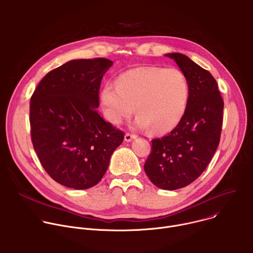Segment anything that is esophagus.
Listing matches in <instances>:
<instances>
[{"instance_id": "obj_1", "label": "esophagus", "mask_w": 253, "mask_h": 253, "mask_svg": "<svg viewBox=\"0 0 253 253\" xmlns=\"http://www.w3.org/2000/svg\"><path fill=\"white\" fill-rule=\"evenodd\" d=\"M135 138H137V135H135V134H130V133H126V134H125V137H124V139H125L126 142H130V141H132V140L135 139Z\"/></svg>"}]
</instances>
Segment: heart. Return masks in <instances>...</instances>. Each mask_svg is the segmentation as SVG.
<instances>
[{
  "instance_id": "heart-1",
  "label": "heart",
  "mask_w": 253,
  "mask_h": 253,
  "mask_svg": "<svg viewBox=\"0 0 253 253\" xmlns=\"http://www.w3.org/2000/svg\"><path fill=\"white\" fill-rule=\"evenodd\" d=\"M189 82L178 68L139 66L122 73L115 85L103 87L100 101L105 119L120 124L135 112L134 127L167 134L182 121L189 103Z\"/></svg>"
}]
</instances>
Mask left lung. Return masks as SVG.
<instances>
[{"mask_svg":"<svg viewBox=\"0 0 253 253\" xmlns=\"http://www.w3.org/2000/svg\"><path fill=\"white\" fill-rule=\"evenodd\" d=\"M166 56L176 61L188 79L189 103L173 131L152 140L144 170L156 187L173 191L192 184L207 169L220 140L223 100L208 70L182 53Z\"/></svg>","mask_w":253,"mask_h":253,"instance_id":"obj_1","label":"left lung"}]
</instances>
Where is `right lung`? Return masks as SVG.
I'll list each match as a JSON object with an SVG mask.
<instances>
[{"label": "right lung", "instance_id": "obj_1", "mask_svg": "<svg viewBox=\"0 0 253 253\" xmlns=\"http://www.w3.org/2000/svg\"><path fill=\"white\" fill-rule=\"evenodd\" d=\"M112 61L70 60L49 71L31 97L34 149L45 172L75 190L100 182L124 133L98 113L99 88Z\"/></svg>", "mask_w": 253, "mask_h": 253}]
</instances>
